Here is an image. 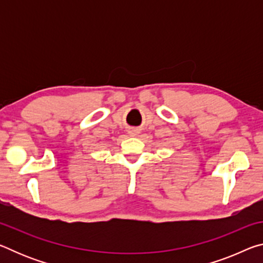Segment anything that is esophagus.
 <instances>
[{"instance_id": "34e87169", "label": "esophagus", "mask_w": 263, "mask_h": 263, "mask_svg": "<svg viewBox=\"0 0 263 263\" xmlns=\"http://www.w3.org/2000/svg\"><path fill=\"white\" fill-rule=\"evenodd\" d=\"M137 133H138L137 130H131V131H130V135H131V136H137Z\"/></svg>"}]
</instances>
